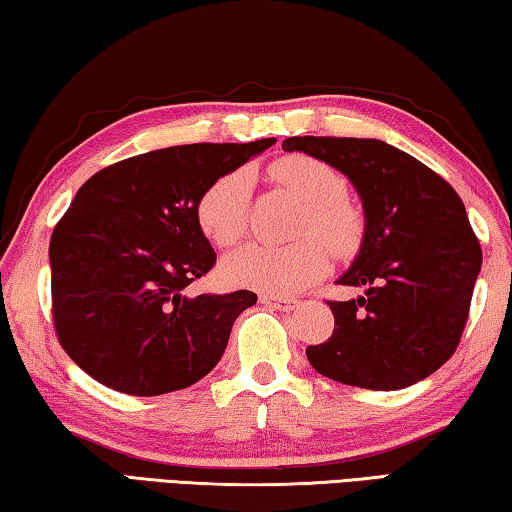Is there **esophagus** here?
Here are the masks:
<instances>
[{"instance_id": "34e87169", "label": "esophagus", "mask_w": 512, "mask_h": 512, "mask_svg": "<svg viewBox=\"0 0 512 512\" xmlns=\"http://www.w3.org/2000/svg\"><path fill=\"white\" fill-rule=\"evenodd\" d=\"M259 302L266 307H273V309H280V311H291L298 307V300L296 298H287V296H271V293H262L259 296Z\"/></svg>"}]
</instances>
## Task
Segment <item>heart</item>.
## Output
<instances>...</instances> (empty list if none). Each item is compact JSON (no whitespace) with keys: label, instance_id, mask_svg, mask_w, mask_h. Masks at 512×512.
Listing matches in <instances>:
<instances>
[{"label":"heart","instance_id":"1","mask_svg":"<svg viewBox=\"0 0 512 512\" xmlns=\"http://www.w3.org/2000/svg\"><path fill=\"white\" fill-rule=\"evenodd\" d=\"M273 176L309 205L298 228V244H250L223 262V277L237 287L289 296L311 287L329 271V250L350 255L361 241V219L348 198V180L339 169L311 155L293 153L273 164ZM250 171L223 173L205 187L196 203V221L216 246H235L246 235Z\"/></svg>","mask_w":512,"mask_h":512}]
</instances>
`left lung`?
I'll list each match as a JSON object with an SVG mask.
<instances>
[{
  "label": "left lung",
  "mask_w": 512,
  "mask_h": 512,
  "mask_svg": "<svg viewBox=\"0 0 512 512\" xmlns=\"http://www.w3.org/2000/svg\"><path fill=\"white\" fill-rule=\"evenodd\" d=\"M350 178L363 203L361 250L339 282L363 296L329 300L334 332L307 348L320 375L397 391L452 357L470 316L481 244L454 187L395 146L357 137H289Z\"/></svg>",
  "instance_id": "obj_1"
}]
</instances>
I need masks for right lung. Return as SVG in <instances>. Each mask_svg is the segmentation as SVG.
I'll list each match as a JSON object with an SVG mask.
<instances>
[{
    "label": "right lung",
    "mask_w": 512,
    "mask_h": 512,
    "mask_svg": "<svg viewBox=\"0 0 512 512\" xmlns=\"http://www.w3.org/2000/svg\"><path fill=\"white\" fill-rule=\"evenodd\" d=\"M271 144L169 146L110 164L76 192L49 244L51 314L76 366L112 391L151 397L192 386L219 363L257 296H189L216 264L196 203Z\"/></svg>",
    "instance_id": "obj_1"
}]
</instances>
